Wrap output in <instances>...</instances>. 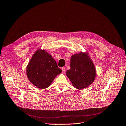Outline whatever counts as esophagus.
Returning a JSON list of instances; mask_svg holds the SVG:
<instances>
[{"label": "esophagus", "mask_w": 126, "mask_h": 126, "mask_svg": "<svg viewBox=\"0 0 126 126\" xmlns=\"http://www.w3.org/2000/svg\"><path fill=\"white\" fill-rule=\"evenodd\" d=\"M65 67H63L62 68V73H64L65 72Z\"/></svg>", "instance_id": "34e87169"}]
</instances>
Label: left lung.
I'll list each match as a JSON object with an SVG mask.
<instances>
[{"instance_id": "left-lung-1", "label": "left lung", "mask_w": 126, "mask_h": 126, "mask_svg": "<svg viewBox=\"0 0 126 126\" xmlns=\"http://www.w3.org/2000/svg\"><path fill=\"white\" fill-rule=\"evenodd\" d=\"M70 67L66 71V75L77 89H84L95 79V68L87 53L80 52L72 55Z\"/></svg>"}]
</instances>
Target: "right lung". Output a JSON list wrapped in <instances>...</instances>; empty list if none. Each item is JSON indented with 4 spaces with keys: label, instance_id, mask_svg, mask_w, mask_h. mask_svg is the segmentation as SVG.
I'll return each mask as SVG.
<instances>
[{
    "label": "right lung",
    "instance_id": "right-lung-1",
    "mask_svg": "<svg viewBox=\"0 0 126 126\" xmlns=\"http://www.w3.org/2000/svg\"><path fill=\"white\" fill-rule=\"evenodd\" d=\"M61 72L52 56L40 49L36 51L26 68L30 81L40 89L49 87L55 77Z\"/></svg>",
    "mask_w": 126,
    "mask_h": 126
}]
</instances>
